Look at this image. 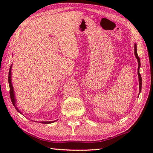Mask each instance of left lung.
I'll list each match as a JSON object with an SVG mask.
<instances>
[{"mask_svg":"<svg viewBox=\"0 0 153 153\" xmlns=\"http://www.w3.org/2000/svg\"><path fill=\"white\" fill-rule=\"evenodd\" d=\"M134 51H135V55L136 58H137V61H138V71H137V73H138V76H139V93L141 92V85H142V79H141V76L140 73H139V68L141 66V62H140V58L138 56V54H137V45L136 44H135L134 45Z\"/></svg>","mask_w":153,"mask_h":153,"instance_id":"1","label":"left lung"}]
</instances>
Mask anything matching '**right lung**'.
I'll return each instance as SVG.
<instances>
[{"label": "right lung", "instance_id": "obj_1", "mask_svg": "<svg viewBox=\"0 0 153 153\" xmlns=\"http://www.w3.org/2000/svg\"><path fill=\"white\" fill-rule=\"evenodd\" d=\"M11 67L10 68V70H9V74H8V83H9V87H10V99L12 100V102L13 104V105L14 106L16 109L19 111L17 107L15 105V98H14V89H13V87L12 85V81H11ZM53 122H41V123H52Z\"/></svg>", "mask_w": 153, "mask_h": 153}]
</instances>
